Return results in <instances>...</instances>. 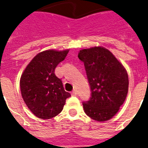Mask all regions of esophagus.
Returning a JSON list of instances; mask_svg holds the SVG:
<instances>
[{
    "instance_id": "1",
    "label": "esophagus",
    "mask_w": 148,
    "mask_h": 148,
    "mask_svg": "<svg viewBox=\"0 0 148 148\" xmlns=\"http://www.w3.org/2000/svg\"><path fill=\"white\" fill-rule=\"evenodd\" d=\"M71 95H72V96H76V95H77V90H73V91L71 92Z\"/></svg>"
}]
</instances>
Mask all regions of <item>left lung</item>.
<instances>
[{
	"mask_svg": "<svg viewBox=\"0 0 148 148\" xmlns=\"http://www.w3.org/2000/svg\"><path fill=\"white\" fill-rule=\"evenodd\" d=\"M84 64L91 97L84 102V112L96 121L111 119L124 103L128 92V75L115 56L105 47H93L79 51Z\"/></svg>",
	"mask_w": 148,
	"mask_h": 148,
	"instance_id": "obj_1",
	"label": "left lung"
}]
</instances>
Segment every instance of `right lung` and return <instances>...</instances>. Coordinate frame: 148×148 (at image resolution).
Listing matches in <instances>:
<instances>
[{
    "label": "right lung",
    "mask_w": 148,
    "mask_h": 148,
    "mask_svg": "<svg viewBox=\"0 0 148 148\" xmlns=\"http://www.w3.org/2000/svg\"><path fill=\"white\" fill-rule=\"evenodd\" d=\"M69 49H50L38 53L29 63L20 79L21 96L34 116L47 120L58 115L66 99L71 97L54 74L56 67L64 60Z\"/></svg>",
    "instance_id": "add662e5"
}]
</instances>
